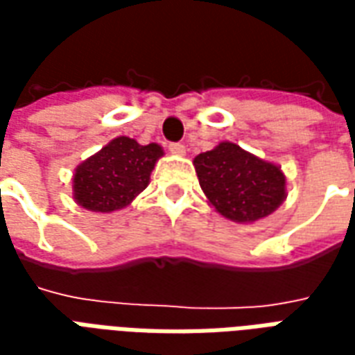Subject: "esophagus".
<instances>
[{
	"mask_svg": "<svg viewBox=\"0 0 355 355\" xmlns=\"http://www.w3.org/2000/svg\"><path fill=\"white\" fill-rule=\"evenodd\" d=\"M169 152L175 155H184L186 154V146L180 144V142H171L169 144Z\"/></svg>",
	"mask_w": 355,
	"mask_h": 355,
	"instance_id": "34e87169",
	"label": "esophagus"
}]
</instances>
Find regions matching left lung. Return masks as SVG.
Listing matches in <instances>:
<instances>
[{
	"mask_svg": "<svg viewBox=\"0 0 355 355\" xmlns=\"http://www.w3.org/2000/svg\"><path fill=\"white\" fill-rule=\"evenodd\" d=\"M201 190L226 218L254 223L285 200V177L272 163L241 150L234 142H220L196 159Z\"/></svg>",
	"mask_w": 355,
	"mask_h": 355,
	"instance_id": "8db88e82",
	"label": "left lung"
}]
</instances>
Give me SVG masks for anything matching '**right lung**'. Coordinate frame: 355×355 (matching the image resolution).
Returning a JSON list of instances; mask_svg holds the SVG:
<instances>
[{
  "label": "right lung",
  "instance_id": "obj_1",
  "mask_svg": "<svg viewBox=\"0 0 355 355\" xmlns=\"http://www.w3.org/2000/svg\"><path fill=\"white\" fill-rule=\"evenodd\" d=\"M163 155L162 146H140L119 137L83 162L73 175V198L81 207L110 213L129 205L150 182V173Z\"/></svg>",
  "mask_w": 355,
  "mask_h": 355
}]
</instances>
